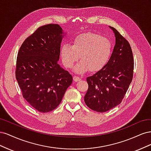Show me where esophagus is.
Returning <instances> with one entry per match:
<instances>
[{"mask_svg": "<svg viewBox=\"0 0 151 151\" xmlns=\"http://www.w3.org/2000/svg\"><path fill=\"white\" fill-rule=\"evenodd\" d=\"M73 79H74V81L75 82H77V81H80L81 79L79 77H77V76H74V77H73Z\"/></svg>", "mask_w": 151, "mask_h": 151, "instance_id": "1", "label": "esophagus"}]
</instances>
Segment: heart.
Returning <instances> with one entry per match:
<instances>
[{"label": "heart", "mask_w": 151, "mask_h": 151, "mask_svg": "<svg viewBox=\"0 0 151 151\" xmlns=\"http://www.w3.org/2000/svg\"><path fill=\"white\" fill-rule=\"evenodd\" d=\"M111 52L112 44L109 40L93 33L77 36L72 45L63 44L60 48L62 61L66 68H72L80 58V62L74 68L77 73L101 70L107 64Z\"/></svg>", "instance_id": "1"}]
</instances>
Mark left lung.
<instances>
[{
  "instance_id": "1",
  "label": "left lung",
  "mask_w": 151,
  "mask_h": 151,
  "mask_svg": "<svg viewBox=\"0 0 151 151\" xmlns=\"http://www.w3.org/2000/svg\"><path fill=\"white\" fill-rule=\"evenodd\" d=\"M115 45L101 70L87 77L88 90L84 96L90 109L103 113L121 103L133 78L134 57L129 42L113 27Z\"/></svg>"
}]
</instances>
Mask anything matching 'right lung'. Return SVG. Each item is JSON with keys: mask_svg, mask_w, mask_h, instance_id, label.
Instances as JSON below:
<instances>
[{"mask_svg": "<svg viewBox=\"0 0 151 151\" xmlns=\"http://www.w3.org/2000/svg\"><path fill=\"white\" fill-rule=\"evenodd\" d=\"M61 27H40L22 43L17 53L16 78L22 96L36 110L47 113L62 101L72 76L58 64L63 37Z\"/></svg>", "mask_w": 151, "mask_h": 151, "instance_id": "add662e5", "label": "right lung"}]
</instances>
